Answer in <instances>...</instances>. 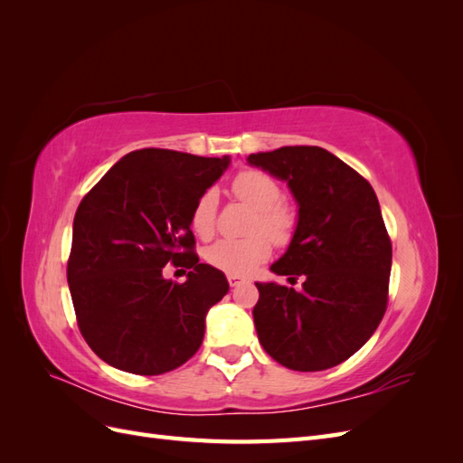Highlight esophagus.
Wrapping results in <instances>:
<instances>
[{"label":"esophagus","mask_w":463,"mask_h":463,"mask_svg":"<svg viewBox=\"0 0 463 463\" xmlns=\"http://www.w3.org/2000/svg\"><path fill=\"white\" fill-rule=\"evenodd\" d=\"M228 282H230V286H232V288H237V286H241V284L245 282V278H241V276H233V274H228Z\"/></svg>","instance_id":"esophagus-1"}]
</instances>
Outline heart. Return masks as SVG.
I'll use <instances>...</instances> for the list:
<instances>
[{
    "label": "heart",
    "mask_w": 463,
    "mask_h": 463,
    "mask_svg": "<svg viewBox=\"0 0 463 463\" xmlns=\"http://www.w3.org/2000/svg\"><path fill=\"white\" fill-rule=\"evenodd\" d=\"M235 199L255 208L249 232L253 235L243 240H220L210 245L204 259L216 270L233 276H247L270 257L272 241L288 245L298 228L296 208L282 201V187L278 181L260 170H241L232 179ZM218 199L214 191H204L191 210V228L203 240L216 232Z\"/></svg>",
    "instance_id": "obj_1"
}]
</instances>
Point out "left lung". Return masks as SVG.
Returning a JSON list of instances; mask_svg holds the SVG:
<instances>
[{
  "label": "left lung",
  "mask_w": 463,
  "mask_h": 463,
  "mask_svg": "<svg viewBox=\"0 0 463 463\" xmlns=\"http://www.w3.org/2000/svg\"><path fill=\"white\" fill-rule=\"evenodd\" d=\"M286 179L299 222L272 272L303 288L257 284L259 342L279 365L301 373L340 365L365 344L386 313L392 241L369 181L320 146L250 154Z\"/></svg>",
  "instance_id": "1"
}]
</instances>
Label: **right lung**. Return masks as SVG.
Here are the masks:
<instances>
[{
  "instance_id": "1",
  "label": "right lung",
  "mask_w": 463,
  "mask_h": 463,
  "mask_svg": "<svg viewBox=\"0 0 463 463\" xmlns=\"http://www.w3.org/2000/svg\"><path fill=\"white\" fill-rule=\"evenodd\" d=\"M228 164V156L133 150L82 197L67 282L82 338L108 365L154 376L197 354L204 317L230 284L199 262L191 210ZM165 263L188 272L184 285L163 278Z\"/></svg>"
}]
</instances>
